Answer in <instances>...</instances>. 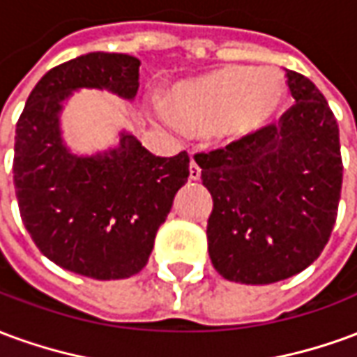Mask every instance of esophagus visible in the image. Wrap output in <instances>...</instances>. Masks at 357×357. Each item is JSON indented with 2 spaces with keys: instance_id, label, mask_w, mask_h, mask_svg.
<instances>
[{
  "instance_id": "1",
  "label": "esophagus",
  "mask_w": 357,
  "mask_h": 357,
  "mask_svg": "<svg viewBox=\"0 0 357 357\" xmlns=\"http://www.w3.org/2000/svg\"><path fill=\"white\" fill-rule=\"evenodd\" d=\"M189 179H193V181L201 179V168L195 160H191V164H189Z\"/></svg>"
}]
</instances>
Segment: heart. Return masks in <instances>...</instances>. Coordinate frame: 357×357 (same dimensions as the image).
<instances>
[{"label": "heart", "instance_id": "b5f03b06", "mask_svg": "<svg viewBox=\"0 0 357 357\" xmlns=\"http://www.w3.org/2000/svg\"><path fill=\"white\" fill-rule=\"evenodd\" d=\"M287 99L281 74L271 68L233 66L174 89L172 105L156 112L174 130H210L222 139H245L273 124Z\"/></svg>", "mask_w": 357, "mask_h": 357}]
</instances>
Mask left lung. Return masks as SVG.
I'll list each match as a JSON object with an SVG mask.
<instances>
[{"label":"left lung","instance_id":"left-lung-1","mask_svg":"<svg viewBox=\"0 0 357 357\" xmlns=\"http://www.w3.org/2000/svg\"><path fill=\"white\" fill-rule=\"evenodd\" d=\"M294 105L279 124L197 153L214 208L208 255L222 277L269 284L317 260L337 222L342 189L338 124L314 82L287 70Z\"/></svg>","mask_w":357,"mask_h":357}]
</instances>
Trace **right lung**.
<instances>
[{"label":"right lung","instance_id":"right-lung-1","mask_svg":"<svg viewBox=\"0 0 357 357\" xmlns=\"http://www.w3.org/2000/svg\"><path fill=\"white\" fill-rule=\"evenodd\" d=\"M139 65L132 55L95 51L51 68L28 95L15 130L13 181L26 231L51 262L101 281L145 268L189 178V155L155 156L122 132L118 147L78 156L63 143L59 114L80 88L133 99Z\"/></svg>","mask_w":357,"mask_h":357}]
</instances>
